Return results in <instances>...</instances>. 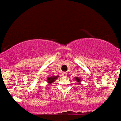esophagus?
<instances>
[{
  "label": "esophagus",
  "mask_w": 121,
  "mask_h": 121,
  "mask_svg": "<svg viewBox=\"0 0 121 121\" xmlns=\"http://www.w3.org/2000/svg\"><path fill=\"white\" fill-rule=\"evenodd\" d=\"M62 75H63V76H67V73H66V72H63L62 73Z\"/></svg>",
  "instance_id": "esophagus-1"
}]
</instances>
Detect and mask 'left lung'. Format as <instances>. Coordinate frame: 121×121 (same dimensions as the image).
Wrapping results in <instances>:
<instances>
[{"label":"left lung","mask_w":121,"mask_h":121,"mask_svg":"<svg viewBox=\"0 0 121 121\" xmlns=\"http://www.w3.org/2000/svg\"><path fill=\"white\" fill-rule=\"evenodd\" d=\"M75 78L76 79H75V80H76V81H77L78 82H79L80 81H80V79L79 78H78V77H75Z\"/></svg>","instance_id":"obj_1"}]
</instances>
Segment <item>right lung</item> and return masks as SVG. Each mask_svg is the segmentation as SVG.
<instances>
[{"label": "right lung", "mask_w": 121, "mask_h": 121, "mask_svg": "<svg viewBox=\"0 0 121 121\" xmlns=\"http://www.w3.org/2000/svg\"><path fill=\"white\" fill-rule=\"evenodd\" d=\"M58 78V76H52V77H49L48 78V82L49 83H52V82H55L56 79Z\"/></svg>", "instance_id": "obj_1"}]
</instances>
